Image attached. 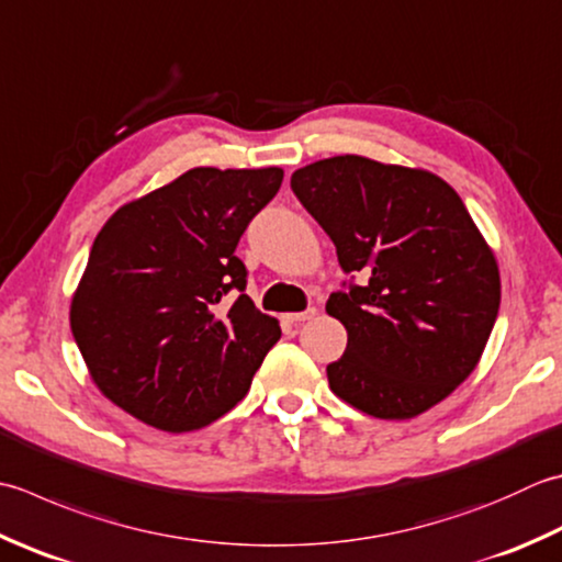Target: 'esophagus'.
Wrapping results in <instances>:
<instances>
[{
    "mask_svg": "<svg viewBox=\"0 0 562 562\" xmlns=\"http://www.w3.org/2000/svg\"><path fill=\"white\" fill-rule=\"evenodd\" d=\"M316 316V310L314 306H310V310H304V312H294V314H284V318H288L290 324H300V322H310V318H314Z\"/></svg>",
    "mask_w": 562,
    "mask_h": 562,
    "instance_id": "esophagus-1",
    "label": "esophagus"
}]
</instances>
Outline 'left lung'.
<instances>
[{
  "label": "left lung",
  "instance_id": "obj_1",
  "mask_svg": "<svg viewBox=\"0 0 562 562\" xmlns=\"http://www.w3.org/2000/svg\"><path fill=\"white\" fill-rule=\"evenodd\" d=\"M290 184L350 274L326 302L348 331L331 390L378 419L431 409L475 370L499 312L497 260L463 200L431 172L360 156Z\"/></svg>",
  "mask_w": 562,
  "mask_h": 562
}]
</instances>
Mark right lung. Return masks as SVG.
Returning a JSON list of instances; mask_svg holds the SVG:
<instances>
[{
	"mask_svg": "<svg viewBox=\"0 0 562 562\" xmlns=\"http://www.w3.org/2000/svg\"><path fill=\"white\" fill-rule=\"evenodd\" d=\"M282 175L187 170L97 234L70 328L97 387L143 424L182 434L216 422L278 344V322L246 294L236 246Z\"/></svg>",
	"mask_w": 562,
	"mask_h": 562,
	"instance_id": "add662e5",
	"label": "right lung"
}]
</instances>
